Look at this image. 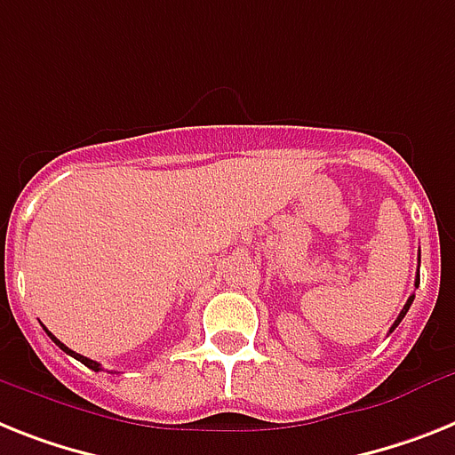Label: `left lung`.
<instances>
[{"mask_svg": "<svg viewBox=\"0 0 455 455\" xmlns=\"http://www.w3.org/2000/svg\"><path fill=\"white\" fill-rule=\"evenodd\" d=\"M419 262H421V255H419ZM419 281H421V279H419V274H416V281H414L416 288H419ZM411 302H414V295H409L407 304H404L403 311H400V316H397V318H395V323H393V325H390V332H393V330H395L397 325H400V321H403V318L407 316V311H409V307H411Z\"/></svg>", "mask_w": 455, "mask_h": 455, "instance_id": "left-lung-1", "label": "left lung"}]
</instances>
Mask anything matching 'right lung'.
<instances>
[{
	"label": "right lung",
	"mask_w": 455,
	"mask_h": 455,
	"mask_svg": "<svg viewBox=\"0 0 455 455\" xmlns=\"http://www.w3.org/2000/svg\"><path fill=\"white\" fill-rule=\"evenodd\" d=\"M46 332H48V330H46ZM48 337H51V339H52V341H55V344H58V347H60V348H62V351H65V354H69V355H71V358H76V360H81V363H84V365H85V367H90V370H95V371H100V370H101V365H100V363H97V360H90V358H85V355L76 354V351H71V348H69V347H65V344H62V341H60V339H58V337H55V335H51V332H48Z\"/></svg>",
	"instance_id": "add662e5"
}]
</instances>
